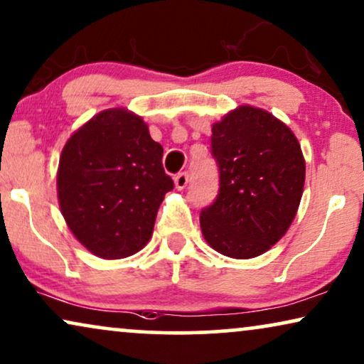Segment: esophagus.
Returning <instances> with one entry per match:
<instances>
[{"instance_id":"34e87169","label":"esophagus","mask_w":364,"mask_h":364,"mask_svg":"<svg viewBox=\"0 0 364 364\" xmlns=\"http://www.w3.org/2000/svg\"><path fill=\"white\" fill-rule=\"evenodd\" d=\"M188 181H190V176H188L186 171H181L178 173L176 176H174V186L178 188V190H185Z\"/></svg>"}]
</instances>
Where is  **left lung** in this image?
<instances>
[{"instance_id": "8db88e82", "label": "left lung", "mask_w": 364, "mask_h": 364, "mask_svg": "<svg viewBox=\"0 0 364 364\" xmlns=\"http://www.w3.org/2000/svg\"><path fill=\"white\" fill-rule=\"evenodd\" d=\"M211 132L220 188L200 213L203 236L218 253L255 258L278 243L296 215L301 146L287 124L253 106L228 113Z\"/></svg>"}]
</instances>
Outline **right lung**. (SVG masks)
<instances>
[{
  "label": "right lung",
  "mask_w": 364,
  "mask_h": 364,
  "mask_svg": "<svg viewBox=\"0 0 364 364\" xmlns=\"http://www.w3.org/2000/svg\"><path fill=\"white\" fill-rule=\"evenodd\" d=\"M163 146L126 109L96 114L68 139L58 169L61 213L81 245L105 259L134 255L151 238L174 183Z\"/></svg>",
  "instance_id": "obj_1"
}]
</instances>
